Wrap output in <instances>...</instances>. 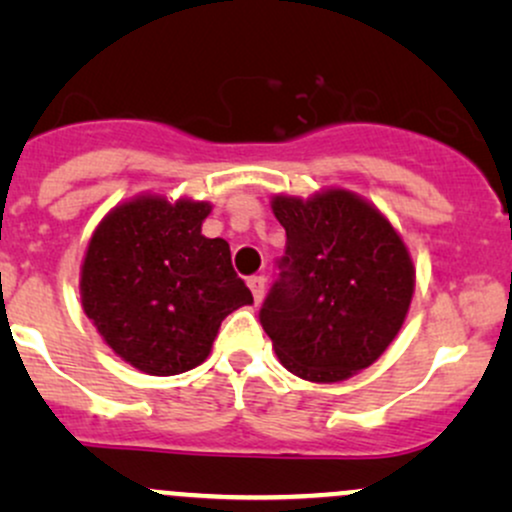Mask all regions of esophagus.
<instances>
[{
	"label": "esophagus",
	"instance_id": "34e87169",
	"mask_svg": "<svg viewBox=\"0 0 512 512\" xmlns=\"http://www.w3.org/2000/svg\"><path fill=\"white\" fill-rule=\"evenodd\" d=\"M248 286H250L252 296H255V301L260 303L264 298V289H267V279H264L262 274H255V276H250V279H248Z\"/></svg>",
	"mask_w": 512,
	"mask_h": 512
}]
</instances>
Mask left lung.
<instances>
[{
    "label": "left lung",
    "mask_w": 512,
    "mask_h": 512,
    "mask_svg": "<svg viewBox=\"0 0 512 512\" xmlns=\"http://www.w3.org/2000/svg\"><path fill=\"white\" fill-rule=\"evenodd\" d=\"M272 211L286 228V257L260 322L281 366L322 385L373 366L414 296V260L399 231L344 187L274 195Z\"/></svg>",
    "instance_id": "left-lung-1"
}]
</instances>
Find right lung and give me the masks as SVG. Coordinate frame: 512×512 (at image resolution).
<instances>
[{"mask_svg": "<svg viewBox=\"0 0 512 512\" xmlns=\"http://www.w3.org/2000/svg\"><path fill=\"white\" fill-rule=\"evenodd\" d=\"M209 202L144 192L117 204L81 262V308L122 361L178 375L211 354L223 317L252 303L223 238L202 236Z\"/></svg>", "mask_w": 512, "mask_h": 512, "instance_id": "add662e5", "label": "right lung"}]
</instances>
